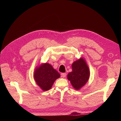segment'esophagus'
Here are the masks:
<instances>
[{
  "label": "esophagus",
  "instance_id": "34e87169",
  "mask_svg": "<svg viewBox=\"0 0 121 121\" xmlns=\"http://www.w3.org/2000/svg\"><path fill=\"white\" fill-rule=\"evenodd\" d=\"M66 73H61V76L63 78H65V76H66Z\"/></svg>",
  "mask_w": 121,
  "mask_h": 121
}]
</instances>
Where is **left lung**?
<instances>
[{
  "mask_svg": "<svg viewBox=\"0 0 121 121\" xmlns=\"http://www.w3.org/2000/svg\"><path fill=\"white\" fill-rule=\"evenodd\" d=\"M72 71L67 75L73 88L80 90L85 85L90 77V70L85 60L83 57L75 61L72 65Z\"/></svg>",
  "mask_w": 121,
  "mask_h": 121,
  "instance_id": "8db88e82",
  "label": "left lung"
}]
</instances>
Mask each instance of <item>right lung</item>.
<instances>
[{
  "mask_svg": "<svg viewBox=\"0 0 121 121\" xmlns=\"http://www.w3.org/2000/svg\"><path fill=\"white\" fill-rule=\"evenodd\" d=\"M60 77V73L48 63H43L36 67L34 73L36 84L44 91L51 89L54 81Z\"/></svg>",
  "mask_w": 121,
  "mask_h": 121,
  "instance_id": "1",
  "label": "right lung"
}]
</instances>
